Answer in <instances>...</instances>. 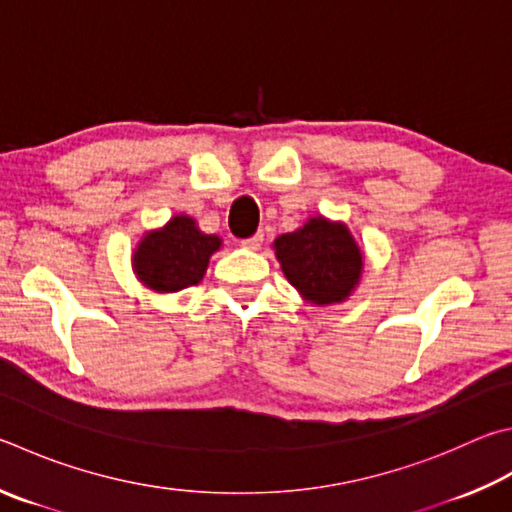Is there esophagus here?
<instances>
[{
    "label": "esophagus",
    "mask_w": 512,
    "mask_h": 512,
    "mask_svg": "<svg viewBox=\"0 0 512 512\" xmlns=\"http://www.w3.org/2000/svg\"><path fill=\"white\" fill-rule=\"evenodd\" d=\"M262 241H264V232H255L253 237L241 239V246L248 248V250H259V246H262Z\"/></svg>",
    "instance_id": "esophagus-1"
}]
</instances>
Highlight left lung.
<instances>
[{"instance_id": "obj_1", "label": "left lung", "mask_w": 512, "mask_h": 512, "mask_svg": "<svg viewBox=\"0 0 512 512\" xmlns=\"http://www.w3.org/2000/svg\"><path fill=\"white\" fill-rule=\"evenodd\" d=\"M273 246L286 280L313 304L345 300L360 280V250L342 224L315 217Z\"/></svg>"}]
</instances>
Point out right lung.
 Segmentation results:
<instances>
[{"label":"right lung","instance_id":"add662e5","mask_svg":"<svg viewBox=\"0 0 512 512\" xmlns=\"http://www.w3.org/2000/svg\"><path fill=\"white\" fill-rule=\"evenodd\" d=\"M221 239L203 235L190 217H174L161 232L147 235L134 255V271L145 286L161 293L199 284Z\"/></svg>","mask_w":512,"mask_h":512}]
</instances>
